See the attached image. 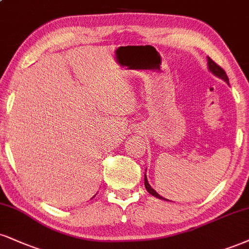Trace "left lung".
<instances>
[{"label": "left lung", "instance_id": "8db88e82", "mask_svg": "<svg viewBox=\"0 0 249 249\" xmlns=\"http://www.w3.org/2000/svg\"><path fill=\"white\" fill-rule=\"evenodd\" d=\"M208 65H209V70H210L212 73L214 74L215 76L220 77V79H223L224 81H225V82L229 83V77H227L225 71H224L219 65L215 64V62L211 58H208ZM145 187H146V189H147L148 193L151 194V195H153L154 197H157V198H160V199H166V198H163V197H161L160 195L157 193V191L153 190V188H152L151 185H149V183H148L146 175H145Z\"/></svg>", "mask_w": 249, "mask_h": 249}]
</instances>
